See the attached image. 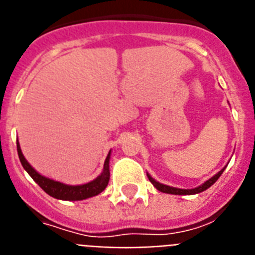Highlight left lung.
<instances>
[{"instance_id": "1", "label": "left lung", "mask_w": 255, "mask_h": 255, "mask_svg": "<svg viewBox=\"0 0 255 255\" xmlns=\"http://www.w3.org/2000/svg\"><path fill=\"white\" fill-rule=\"evenodd\" d=\"M225 169L226 167L222 168V169H221L218 173L214 174L213 177H210L209 180L205 181L203 185L198 186V187H195V189H177V187H172V186H168V185H164V183L158 182V181L154 180V178L147 173V172H146V174H147V178H149L150 182L154 185V187H156V190H159L160 192H165V194H172V195H195V194H199V192L205 191L207 189H209L210 186L213 185V183L220 178L221 174L223 173V170Z\"/></svg>"}]
</instances>
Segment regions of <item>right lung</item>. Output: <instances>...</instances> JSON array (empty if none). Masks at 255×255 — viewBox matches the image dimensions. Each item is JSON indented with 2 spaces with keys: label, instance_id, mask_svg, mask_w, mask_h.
Returning <instances> with one entry per match:
<instances>
[{
  "label": "right lung",
  "instance_id": "obj_1",
  "mask_svg": "<svg viewBox=\"0 0 255 255\" xmlns=\"http://www.w3.org/2000/svg\"><path fill=\"white\" fill-rule=\"evenodd\" d=\"M16 147L17 154H19V159H20V163L21 165H23L24 169H25L26 172H28V174L35 181V183H38L39 187H41L46 194H48L50 196H52V198L55 199L69 201L85 200V199L92 198V196H96V195H99L100 192H103L104 190L106 189L108 183H109V163L112 150H110L108 156H106L105 163H104V169L103 172H101L100 176H97L95 180L90 181V182L87 183H83V185H66V183L51 180L48 177L42 176L41 173H38V172L28 163V160L24 158L19 141H16Z\"/></svg>",
  "mask_w": 255,
  "mask_h": 255
}]
</instances>
